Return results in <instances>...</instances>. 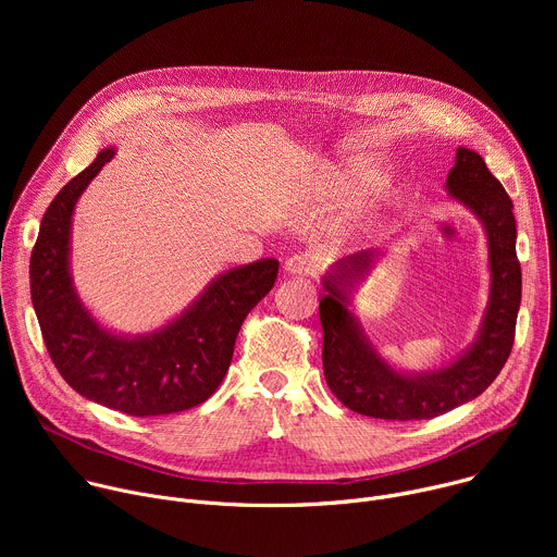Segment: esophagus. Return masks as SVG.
Masks as SVG:
<instances>
[{
  "instance_id": "1",
  "label": "esophagus",
  "mask_w": 557,
  "mask_h": 557,
  "mask_svg": "<svg viewBox=\"0 0 557 557\" xmlns=\"http://www.w3.org/2000/svg\"><path fill=\"white\" fill-rule=\"evenodd\" d=\"M284 273L293 275V277H314L317 273H320V264L306 256H290L284 262Z\"/></svg>"
}]
</instances>
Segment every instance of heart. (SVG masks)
Masks as SVG:
<instances>
[{"mask_svg":"<svg viewBox=\"0 0 557 557\" xmlns=\"http://www.w3.org/2000/svg\"><path fill=\"white\" fill-rule=\"evenodd\" d=\"M374 183V174L368 165H348L344 170H339V185L344 187H368Z\"/></svg>","mask_w":557,"mask_h":557,"instance_id":"b5f03b06","label":"heart"}]
</instances>
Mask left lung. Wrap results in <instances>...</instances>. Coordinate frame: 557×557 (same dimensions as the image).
<instances>
[{"instance_id": "obj_1", "label": "left lung", "mask_w": 557, "mask_h": 557, "mask_svg": "<svg viewBox=\"0 0 557 557\" xmlns=\"http://www.w3.org/2000/svg\"><path fill=\"white\" fill-rule=\"evenodd\" d=\"M447 196L483 224L490 262V301L473 342L447 366L408 372L379 355L350 310L352 290L370 275L379 249L337 260L324 275L320 301L324 374L337 399L372 419L421 421L445 414L483 394L509 359L522 295L516 256L513 202L479 151L458 147L445 181Z\"/></svg>"}]
</instances>
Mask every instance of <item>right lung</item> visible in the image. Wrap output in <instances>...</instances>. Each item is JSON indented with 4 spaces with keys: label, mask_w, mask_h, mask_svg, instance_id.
Returning a JSON list of instances; mask_svg holds the SVG:
<instances>
[{
    "label": "right lung",
    "mask_w": 557,
    "mask_h": 557,
    "mask_svg": "<svg viewBox=\"0 0 557 557\" xmlns=\"http://www.w3.org/2000/svg\"><path fill=\"white\" fill-rule=\"evenodd\" d=\"M106 147L44 213L30 256V295L46 348L65 383L86 399L129 417H163L205 404L222 383L245 317L273 288L277 260H258L213 277L161 329L125 335L103 326L72 282V215L110 163Z\"/></svg>",
    "instance_id": "right-lung-1"
}]
</instances>
